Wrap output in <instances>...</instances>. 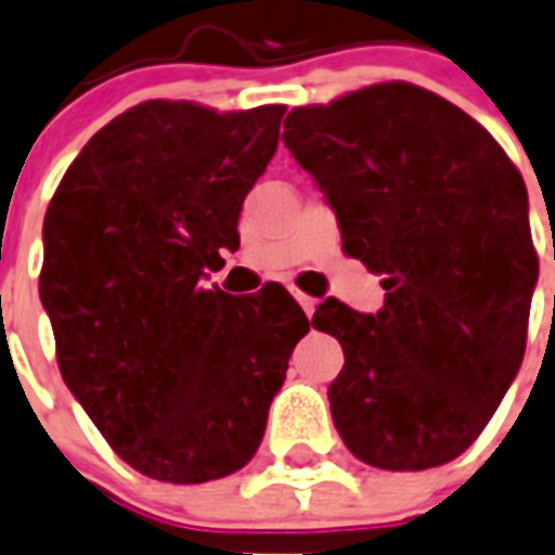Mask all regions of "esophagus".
Instances as JSON below:
<instances>
[{
  "label": "esophagus",
  "instance_id": "34e87169",
  "mask_svg": "<svg viewBox=\"0 0 555 555\" xmlns=\"http://www.w3.org/2000/svg\"><path fill=\"white\" fill-rule=\"evenodd\" d=\"M293 296H296V301H299L301 305V310H305V313H308V317H313V310H317V299H313V296H308V293H293Z\"/></svg>",
  "mask_w": 555,
  "mask_h": 555
}]
</instances>
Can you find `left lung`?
<instances>
[{"label": "left lung", "mask_w": 555, "mask_h": 555, "mask_svg": "<svg viewBox=\"0 0 555 555\" xmlns=\"http://www.w3.org/2000/svg\"><path fill=\"white\" fill-rule=\"evenodd\" d=\"M282 142L336 210L348 256L385 276L376 317L341 301L313 317L345 350L327 387L341 441L382 470L462 456L525 356V179L479 121L410 82L293 107Z\"/></svg>", "instance_id": "left-lung-1"}]
</instances>
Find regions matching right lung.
<instances>
[{
	"label": "right lung",
	"mask_w": 555,
	"mask_h": 555,
	"mask_svg": "<svg viewBox=\"0 0 555 555\" xmlns=\"http://www.w3.org/2000/svg\"><path fill=\"white\" fill-rule=\"evenodd\" d=\"M285 105L151 99L107 121L44 214L39 296L62 379L116 456L173 485L254 459L310 331L285 287H205L279 145Z\"/></svg>",
	"instance_id": "add662e5"
}]
</instances>
